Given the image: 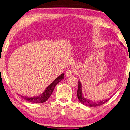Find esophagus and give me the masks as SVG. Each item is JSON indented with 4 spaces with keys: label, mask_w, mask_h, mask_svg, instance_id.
Returning a JSON list of instances; mask_svg holds the SVG:
<instances>
[{
    "label": "esophagus",
    "mask_w": 130,
    "mask_h": 130,
    "mask_svg": "<svg viewBox=\"0 0 130 130\" xmlns=\"http://www.w3.org/2000/svg\"><path fill=\"white\" fill-rule=\"evenodd\" d=\"M73 74V72L71 70H68L66 72V77H71L72 76Z\"/></svg>",
    "instance_id": "esophagus-1"
}]
</instances>
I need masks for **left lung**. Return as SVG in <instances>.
Segmentation results:
<instances>
[{"instance_id": "left-lung-1", "label": "left lung", "mask_w": 130, "mask_h": 130, "mask_svg": "<svg viewBox=\"0 0 130 130\" xmlns=\"http://www.w3.org/2000/svg\"><path fill=\"white\" fill-rule=\"evenodd\" d=\"M120 44L121 45H123L122 43H120ZM77 94V97L79 100V101L81 102V103H82L83 105H84L86 106H88V107H97V106H101L103 104H104L105 103L107 102L109 100V99H108L107 100L100 101H97V102H94L91 100L87 99V98H86L85 97L83 96V93L82 91V85H81V82H80L79 80H78V88Z\"/></svg>"}]
</instances>
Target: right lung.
I'll use <instances>...</instances> for the list:
<instances>
[{
    "instance_id": "1",
    "label": "right lung",
    "mask_w": 130,
    "mask_h": 130,
    "mask_svg": "<svg viewBox=\"0 0 130 130\" xmlns=\"http://www.w3.org/2000/svg\"><path fill=\"white\" fill-rule=\"evenodd\" d=\"M64 73H62L60 74L59 77H58L54 81L52 82L51 84L45 88V91L43 92L42 94L39 95L38 96L28 97L24 96H21V94L18 95L21 96V97L23 98L24 100H26L30 102L35 103L44 102L49 99V97L51 96V95L52 93V92L54 90V87H55V86L57 85V83H58L59 82L61 81L62 79L64 78Z\"/></svg>"
}]
</instances>
